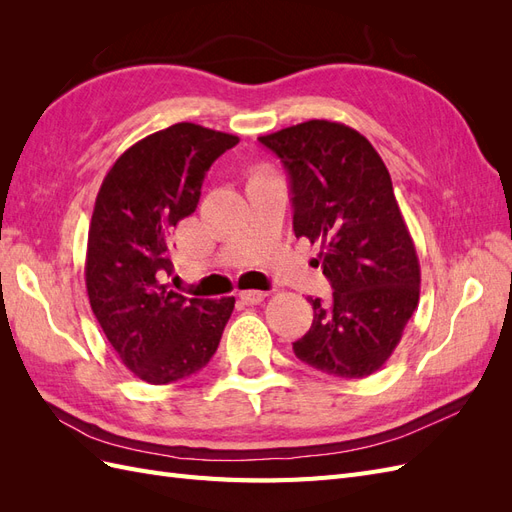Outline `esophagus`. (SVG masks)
Returning a JSON list of instances; mask_svg holds the SVG:
<instances>
[{"label":"esophagus","instance_id":"1","mask_svg":"<svg viewBox=\"0 0 512 512\" xmlns=\"http://www.w3.org/2000/svg\"><path fill=\"white\" fill-rule=\"evenodd\" d=\"M265 297H267V292H262V290H243V292H239V299L245 305H258V303L265 301Z\"/></svg>","mask_w":512,"mask_h":512}]
</instances>
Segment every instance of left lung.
Returning <instances> with one entry per match:
<instances>
[{"label":"left lung","mask_w":512,"mask_h":512,"mask_svg":"<svg viewBox=\"0 0 512 512\" xmlns=\"http://www.w3.org/2000/svg\"><path fill=\"white\" fill-rule=\"evenodd\" d=\"M258 141L282 160L294 235L320 243L329 303L309 297L314 322L297 359L337 378H365L397 348L421 292V267L378 151L344 123L312 119Z\"/></svg>","instance_id":"1"}]
</instances>
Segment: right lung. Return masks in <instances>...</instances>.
I'll use <instances>...</instances> for the list:
<instances>
[{"mask_svg":"<svg viewBox=\"0 0 512 512\" xmlns=\"http://www.w3.org/2000/svg\"><path fill=\"white\" fill-rule=\"evenodd\" d=\"M237 136L175 123L123 151L91 215L85 284L91 309L136 378L168 384L203 369L218 350L235 297L188 299L173 275L170 232L196 211L211 164Z\"/></svg>","mask_w":512,"mask_h":512,"instance_id":"obj_1","label":"right lung"}]
</instances>
